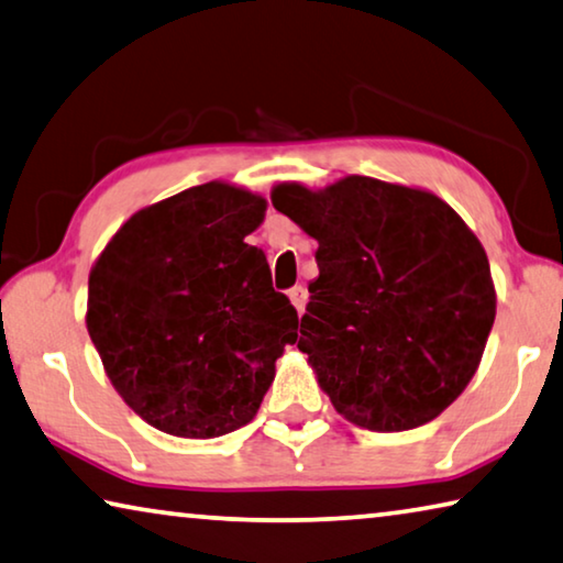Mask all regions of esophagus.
Segmentation results:
<instances>
[{"instance_id": "obj_1", "label": "esophagus", "mask_w": 563, "mask_h": 563, "mask_svg": "<svg viewBox=\"0 0 563 563\" xmlns=\"http://www.w3.org/2000/svg\"><path fill=\"white\" fill-rule=\"evenodd\" d=\"M288 298H290L292 306H296L298 313H302V308H306V300H308V292H306V288H302V285H296V288H290Z\"/></svg>"}]
</instances>
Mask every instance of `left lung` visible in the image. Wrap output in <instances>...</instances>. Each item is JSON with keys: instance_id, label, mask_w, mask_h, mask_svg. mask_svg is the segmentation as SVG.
Returning <instances> with one entry per match:
<instances>
[{"instance_id": "1", "label": "left lung", "mask_w": 563, "mask_h": 563, "mask_svg": "<svg viewBox=\"0 0 563 563\" xmlns=\"http://www.w3.org/2000/svg\"><path fill=\"white\" fill-rule=\"evenodd\" d=\"M273 208L318 240L298 347L347 421L408 431L456 400L484 355L496 290L484 245L441 198L351 175Z\"/></svg>"}]
</instances>
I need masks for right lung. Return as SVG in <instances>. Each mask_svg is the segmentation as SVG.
Listing matches in <instances>:
<instances>
[{"label": "right lung", "instance_id": "right-lung-1", "mask_svg": "<svg viewBox=\"0 0 563 563\" xmlns=\"http://www.w3.org/2000/svg\"><path fill=\"white\" fill-rule=\"evenodd\" d=\"M265 200L205 183L140 210L89 273L87 330L140 418L180 439L253 421L298 313L245 238Z\"/></svg>", "mask_w": 563, "mask_h": 563}]
</instances>
